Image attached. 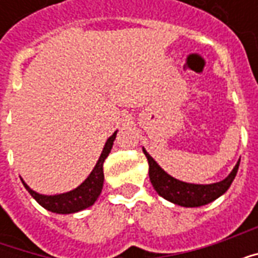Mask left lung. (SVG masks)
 <instances>
[{"instance_id":"8db88e82","label":"left lung","mask_w":258,"mask_h":258,"mask_svg":"<svg viewBox=\"0 0 258 258\" xmlns=\"http://www.w3.org/2000/svg\"><path fill=\"white\" fill-rule=\"evenodd\" d=\"M144 153L149 163V178L155 190L168 202L184 206V207H199V206L207 205L213 200H216L217 198H220L222 194H225L238 173L239 163H240L239 160L231 174L220 182L210 185H196L186 184V182L173 178L171 175H168L164 170L160 168V166L149 156V153L145 149H144Z\"/></svg>"}]
</instances>
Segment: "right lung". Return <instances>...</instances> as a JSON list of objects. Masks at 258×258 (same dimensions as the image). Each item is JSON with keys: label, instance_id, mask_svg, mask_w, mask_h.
<instances>
[{"label": "right lung", "instance_id": "right-lung-1", "mask_svg": "<svg viewBox=\"0 0 258 258\" xmlns=\"http://www.w3.org/2000/svg\"><path fill=\"white\" fill-rule=\"evenodd\" d=\"M116 134H114L106 141L105 144V148L102 151L101 156H99V160L96 163V166L94 167V170L91 171V174L88 175V178L85 179L83 184L77 186L76 189L70 190V192H66V194L62 195H53V196H47V195H40L34 192L33 189H30L27 185L22 182L25 185V188L29 190V194L34 198V199L40 203V205L47 209V210L52 211V213H58V214H70V213H77V211H81L90 207L96 202L98 196L101 195L102 186H103V162L105 159L109 156L110 153V149L113 146V141L116 138Z\"/></svg>", "mask_w": 258, "mask_h": 258}]
</instances>
